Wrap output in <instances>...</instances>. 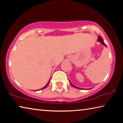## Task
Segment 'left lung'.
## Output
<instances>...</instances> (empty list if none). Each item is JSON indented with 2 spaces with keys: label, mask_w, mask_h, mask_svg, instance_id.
<instances>
[{
  "label": "left lung",
  "mask_w": 123,
  "mask_h": 123,
  "mask_svg": "<svg viewBox=\"0 0 123 123\" xmlns=\"http://www.w3.org/2000/svg\"><path fill=\"white\" fill-rule=\"evenodd\" d=\"M98 42H100V43H102V44H103L104 46H105L106 47H107V46H106V45L105 44V43L104 42V41H103V38H102V37L100 36H98ZM69 82H70V84H71V85L72 86H73L74 87H75V88H78V89H84V88H79V87H76V86H74V85H73L71 82H70V81H69Z\"/></svg>",
  "instance_id": "obj_1"
}]
</instances>
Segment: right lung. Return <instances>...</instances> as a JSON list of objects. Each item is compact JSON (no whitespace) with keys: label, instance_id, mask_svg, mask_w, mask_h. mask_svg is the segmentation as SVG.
Listing matches in <instances>:
<instances>
[{"label":"right lung","instance_id":"add662e5","mask_svg":"<svg viewBox=\"0 0 123 123\" xmlns=\"http://www.w3.org/2000/svg\"><path fill=\"white\" fill-rule=\"evenodd\" d=\"M50 80H49V81H48V84L46 85H45V86L44 87H43V88H42L41 89H38V91H39V90H42V89H44L45 88H46V87H47V86H48V84H49V82H50Z\"/></svg>","mask_w":123,"mask_h":123}]
</instances>
